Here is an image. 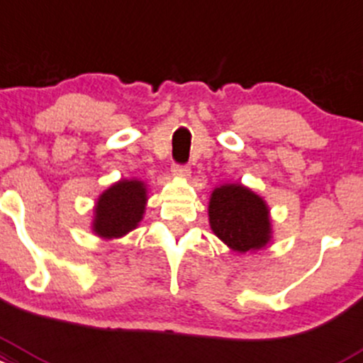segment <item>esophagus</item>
Wrapping results in <instances>:
<instances>
[{
  "mask_svg": "<svg viewBox=\"0 0 363 363\" xmlns=\"http://www.w3.org/2000/svg\"><path fill=\"white\" fill-rule=\"evenodd\" d=\"M172 172L174 175H177V177H182V179H188L191 175V170L188 165H174Z\"/></svg>",
  "mask_w": 363,
  "mask_h": 363,
  "instance_id": "obj_1",
  "label": "esophagus"
}]
</instances>
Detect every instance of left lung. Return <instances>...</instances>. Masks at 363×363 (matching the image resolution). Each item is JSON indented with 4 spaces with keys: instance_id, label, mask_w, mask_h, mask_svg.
<instances>
[{
    "instance_id": "1",
    "label": "left lung",
    "mask_w": 363,
    "mask_h": 363,
    "mask_svg": "<svg viewBox=\"0 0 363 363\" xmlns=\"http://www.w3.org/2000/svg\"><path fill=\"white\" fill-rule=\"evenodd\" d=\"M208 218L215 236L233 252H255L272 238L269 206L264 198L242 184L215 188L208 203Z\"/></svg>"
}]
</instances>
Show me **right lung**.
<instances>
[{"label":"right lung","mask_w":363,"mask_h":363,"mask_svg":"<svg viewBox=\"0 0 363 363\" xmlns=\"http://www.w3.org/2000/svg\"><path fill=\"white\" fill-rule=\"evenodd\" d=\"M146 184L122 179L99 194L94 206L93 233L103 240H117L136 229L146 208Z\"/></svg>","instance_id":"obj_1"}]
</instances>
